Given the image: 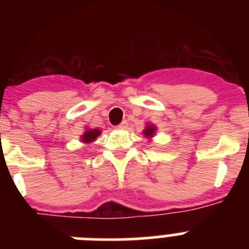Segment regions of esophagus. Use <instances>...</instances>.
Here are the masks:
<instances>
[{
  "label": "esophagus",
  "mask_w": 249,
  "mask_h": 249,
  "mask_svg": "<svg viewBox=\"0 0 249 249\" xmlns=\"http://www.w3.org/2000/svg\"><path fill=\"white\" fill-rule=\"evenodd\" d=\"M127 126H128V123H127L126 121H123V122L121 123L120 126H117V129H126Z\"/></svg>",
  "instance_id": "obj_1"
}]
</instances>
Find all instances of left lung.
<instances>
[{
    "label": "left lung",
    "mask_w": 249,
    "mask_h": 249,
    "mask_svg": "<svg viewBox=\"0 0 249 249\" xmlns=\"http://www.w3.org/2000/svg\"><path fill=\"white\" fill-rule=\"evenodd\" d=\"M156 131H157V127H156L153 123H147L146 128H144L142 132H143V136L146 138H152L153 136H155Z\"/></svg>",
    "instance_id": "8db88e82"
}]
</instances>
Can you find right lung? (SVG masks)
<instances>
[{
  "label": "right lung",
  "instance_id": "right-lung-1",
  "mask_svg": "<svg viewBox=\"0 0 249 249\" xmlns=\"http://www.w3.org/2000/svg\"><path fill=\"white\" fill-rule=\"evenodd\" d=\"M101 133H102V131L98 128H87L83 132V135L81 136V142H83V143H92V142L97 140V137Z\"/></svg>",
  "mask_w": 249,
  "mask_h": 249
}]
</instances>
